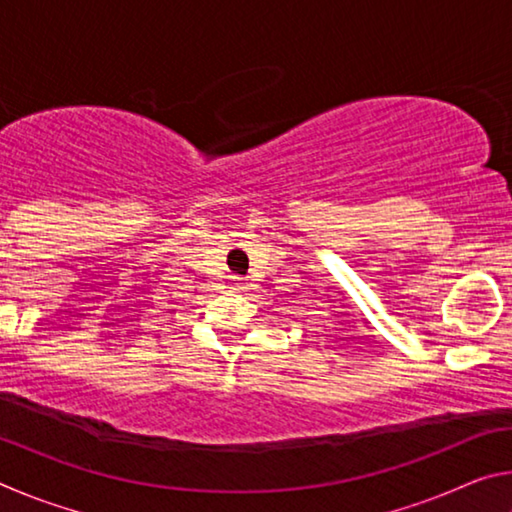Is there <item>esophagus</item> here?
I'll list each match as a JSON object with an SVG mask.
<instances>
[{
  "instance_id": "esophagus-1",
  "label": "esophagus",
  "mask_w": 512,
  "mask_h": 512,
  "mask_svg": "<svg viewBox=\"0 0 512 512\" xmlns=\"http://www.w3.org/2000/svg\"><path fill=\"white\" fill-rule=\"evenodd\" d=\"M232 289H235V291H244V289H246V282H244V280H232Z\"/></svg>"
}]
</instances>
